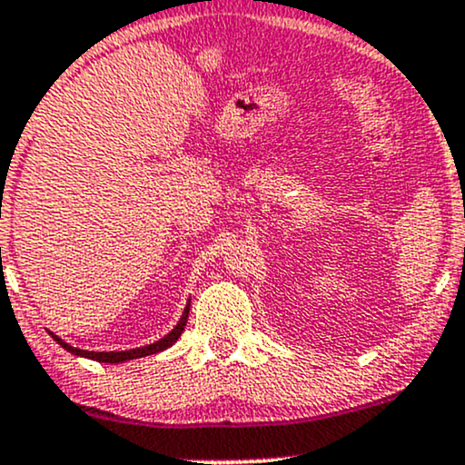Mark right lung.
Masks as SVG:
<instances>
[{"mask_svg": "<svg viewBox=\"0 0 465 465\" xmlns=\"http://www.w3.org/2000/svg\"><path fill=\"white\" fill-rule=\"evenodd\" d=\"M188 314H190V300H188V303H185L183 314H181L179 323L174 325V328L170 330L168 334L162 336V339H159V341H154V343H151V345H143V348L124 350V351H87V350H78V348H74V345L65 343V341H63L61 336H56L54 332H50V330H47V332H50L52 339H54L63 350H67L69 354H74V356H83V359H92V361H98V362H124V361H133V359H142V356L159 354V351L168 350L170 345L177 343V339L181 336V332H183L185 323H188Z\"/></svg>", "mask_w": 465, "mask_h": 465, "instance_id": "add662e5", "label": "right lung"}]
</instances>
